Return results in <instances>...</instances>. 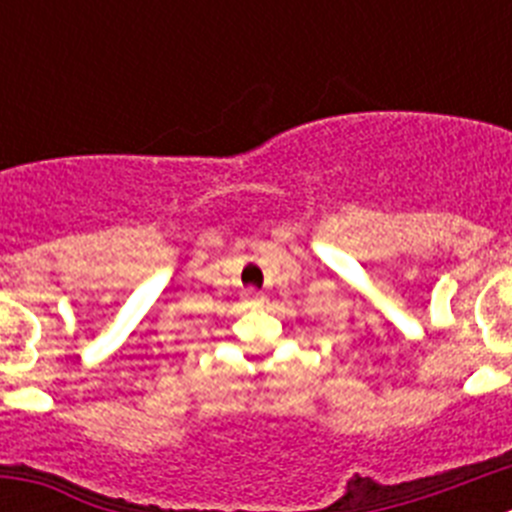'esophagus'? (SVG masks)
<instances>
[{"mask_svg":"<svg viewBox=\"0 0 512 512\" xmlns=\"http://www.w3.org/2000/svg\"><path fill=\"white\" fill-rule=\"evenodd\" d=\"M243 297H246L248 305H261V302H264V297H261L259 292H253V289H248V292Z\"/></svg>","mask_w":512,"mask_h":512,"instance_id":"1","label":"esophagus"}]
</instances>
